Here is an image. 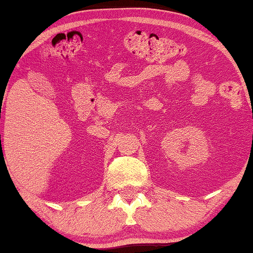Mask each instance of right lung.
Segmentation results:
<instances>
[{
  "instance_id": "right-lung-1",
  "label": "right lung",
  "mask_w": 253,
  "mask_h": 253,
  "mask_svg": "<svg viewBox=\"0 0 253 253\" xmlns=\"http://www.w3.org/2000/svg\"><path fill=\"white\" fill-rule=\"evenodd\" d=\"M1 146H2V145H1Z\"/></svg>"
}]
</instances>
